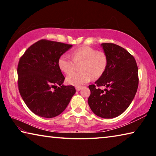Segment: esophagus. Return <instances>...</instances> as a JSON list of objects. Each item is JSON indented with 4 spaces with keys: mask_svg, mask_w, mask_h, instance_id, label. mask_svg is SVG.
I'll return each mask as SVG.
<instances>
[{
    "mask_svg": "<svg viewBox=\"0 0 156 156\" xmlns=\"http://www.w3.org/2000/svg\"><path fill=\"white\" fill-rule=\"evenodd\" d=\"M81 89H82V87H76V91H80Z\"/></svg>",
    "mask_w": 156,
    "mask_h": 156,
    "instance_id": "34e87169",
    "label": "esophagus"
}]
</instances>
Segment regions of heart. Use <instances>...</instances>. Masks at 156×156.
I'll use <instances>...</instances> for the list:
<instances>
[{"label":"heart","mask_w":156,"mask_h":156,"mask_svg":"<svg viewBox=\"0 0 156 156\" xmlns=\"http://www.w3.org/2000/svg\"><path fill=\"white\" fill-rule=\"evenodd\" d=\"M81 64L79 66L80 72L73 73L67 77V82L75 86H81L89 83L91 76L98 78L103 74L107 67V57L105 53L98 51L89 47H83L74 50L72 58L67 54L59 57L58 65L67 74L73 72L75 63Z\"/></svg>","instance_id":"1"}]
</instances>
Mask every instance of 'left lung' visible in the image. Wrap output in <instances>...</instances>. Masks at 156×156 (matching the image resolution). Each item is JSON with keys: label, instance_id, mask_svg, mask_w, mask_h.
I'll return each instance as SVG.
<instances>
[{"label": "left lung", "instance_id": "left-lung-1", "mask_svg": "<svg viewBox=\"0 0 156 156\" xmlns=\"http://www.w3.org/2000/svg\"><path fill=\"white\" fill-rule=\"evenodd\" d=\"M107 57V67L99 79L89 88L88 104L95 114L113 118L125 112L135 97L138 87V69L134 57L123 47L102 43ZM106 87L104 90L100 86Z\"/></svg>", "mask_w": 156, "mask_h": 156}]
</instances>
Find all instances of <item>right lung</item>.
<instances>
[{
    "mask_svg": "<svg viewBox=\"0 0 156 156\" xmlns=\"http://www.w3.org/2000/svg\"><path fill=\"white\" fill-rule=\"evenodd\" d=\"M72 44L42 39L31 45L18 65V85L25 103L36 115L54 118L60 114L76 93L58 65L59 57Z\"/></svg>",
    "mask_w": 156,
    "mask_h": 156,
    "instance_id": "1",
    "label": "right lung"
}]
</instances>
